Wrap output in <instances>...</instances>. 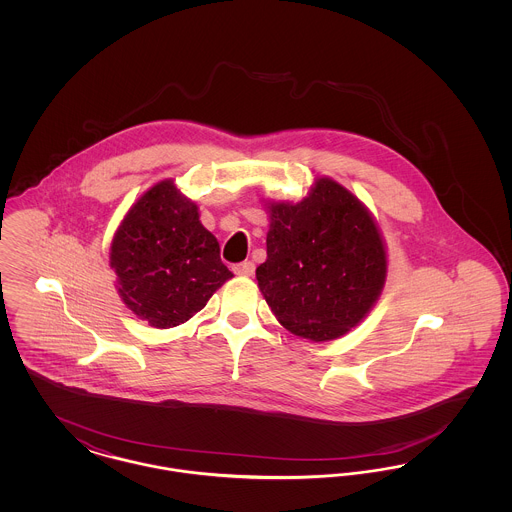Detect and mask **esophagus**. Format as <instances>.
<instances>
[{"label":"esophagus","mask_w":512,"mask_h":512,"mask_svg":"<svg viewBox=\"0 0 512 512\" xmlns=\"http://www.w3.org/2000/svg\"><path fill=\"white\" fill-rule=\"evenodd\" d=\"M234 272H236L238 276H253V272H255V265H253L251 261H244V263L234 265Z\"/></svg>","instance_id":"obj_1"}]
</instances>
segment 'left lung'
Here are the masks:
<instances>
[{"label":"left lung","instance_id":"obj_1","mask_svg":"<svg viewBox=\"0 0 512 512\" xmlns=\"http://www.w3.org/2000/svg\"><path fill=\"white\" fill-rule=\"evenodd\" d=\"M267 261L257 284L295 336L338 340L359 326L388 278V247L370 209L340 182L317 176L297 201L263 199Z\"/></svg>","mask_w":512,"mask_h":512}]
</instances>
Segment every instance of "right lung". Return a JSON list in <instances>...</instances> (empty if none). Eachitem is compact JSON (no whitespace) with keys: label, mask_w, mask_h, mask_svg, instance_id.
<instances>
[{"label":"right lung","mask_w":512,"mask_h":512,"mask_svg":"<svg viewBox=\"0 0 512 512\" xmlns=\"http://www.w3.org/2000/svg\"><path fill=\"white\" fill-rule=\"evenodd\" d=\"M109 267L128 311L153 328H172L199 313L234 274L199 207L172 178L153 184L117 226Z\"/></svg>","instance_id":"right-lung-1"}]
</instances>
